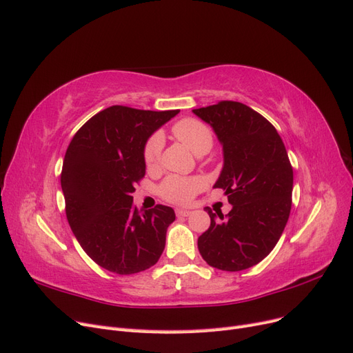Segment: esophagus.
Returning a JSON list of instances; mask_svg holds the SVG:
<instances>
[{"label":"esophagus","instance_id":"esophagus-1","mask_svg":"<svg viewBox=\"0 0 353 353\" xmlns=\"http://www.w3.org/2000/svg\"><path fill=\"white\" fill-rule=\"evenodd\" d=\"M175 213H176L178 218H185V216H190V215H191V212H190V210H185V209H176Z\"/></svg>","mask_w":353,"mask_h":353}]
</instances>
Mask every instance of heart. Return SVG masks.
Segmentation results:
<instances>
[{
  "label": "heart",
  "mask_w": 353,
  "mask_h": 353,
  "mask_svg": "<svg viewBox=\"0 0 353 353\" xmlns=\"http://www.w3.org/2000/svg\"><path fill=\"white\" fill-rule=\"evenodd\" d=\"M172 134L183 144H185L191 152L196 154L208 153L213 144V134L210 128L199 119L185 117L178 121L172 126ZM163 137L159 132L150 135L143 148V159L147 169H154L159 166L162 159ZM206 187L205 179L200 176H183L169 175L160 183L157 193L174 205H188V203Z\"/></svg>",
  "instance_id": "b5f03b06"
}]
</instances>
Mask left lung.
Wrapping results in <instances>:
<instances>
[{
  "label": "left lung",
  "instance_id": "1",
  "mask_svg": "<svg viewBox=\"0 0 353 353\" xmlns=\"http://www.w3.org/2000/svg\"><path fill=\"white\" fill-rule=\"evenodd\" d=\"M222 144L223 168L213 185L232 205L228 215L206 212L210 227L197 240L213 268L243 271L259 263L279 243L292 209L293 168L281 137L265 117L239 101L193 110Z\"/></svg>",
  "mask_w": 353,
  "mask_h": 353
}]
</instances>
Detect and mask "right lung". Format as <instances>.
Segmentation results:
<instances>
[{"label":"right lung","mask_w":353,"mask_h":353,"mask_svg":"<svg viewBox=\"0 0 353 353\" xmlns=\"http://www.w3.org/2000/svg\"><path fill=\"white\" fill-rule=\"evenodd\" d=\"M175 114L112 105L85 122L68 147L60 176L68 222L83 252L110 272L145 271L165 249L174 209L138 210L131 194L145 175V141Z\"/></svg>","instance_id":"add662e5"}]
</instances>
